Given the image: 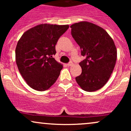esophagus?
Wrapping results in <instances>:
<instances>
[{"label": "esophagus", "mask_w": 131, "mask_h": 131, "mask_svg": "<svg viewBox=\"0 0 131 131\" xmlns=\"http://www.w3.org/2000/svg\"><path fill=\"white\" fill-rule=\"evenodd\" d=\"M72 64H73V63L70 62V63H68L67 64V66H68V67H71V66Z\"/></svg>", "instance_id": "esophagus-1"}]
</instances>
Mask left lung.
I'll use <instances>...</instances> for the list:
<instances>
[{"instance_id": "8db88e82", "label": "left lung", "mask_w": 131, "mask_h": 131, "mask_svg": "<svg viewBox=\"0 0 131 131\" xmlns=\"http://www.w3.org/2000/svg\"><path fill=\"white\" fill-rule=\"evenodd\" d=\"M70 27L72 36L85 57L79 63L82 73L76 78V82L84 91H97L108 82L115 68V42L104 29L92 23L81 21Z\"/></svg>"}]
</instances>
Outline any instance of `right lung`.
I'll return each mask as SVG.
<instances>
[{
  "instance_id": "1",
  "label": "right lung",
  "mask_w": 131,
  "mask_h": 131,
  "mask_svg": "<svg viewBox=\"0 0 131 131\" xmlns=\"http://www.w3.org/2000/svg\"><path fill=\"white\" fill-rule=\"evenodd\" d=\"M69 25L40 24L28 29L16 45L15 59L21 75L30 88L49 89L58 79L63 64L57 62L55 45Z\"/></svg>"
}]
</instances>
